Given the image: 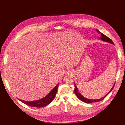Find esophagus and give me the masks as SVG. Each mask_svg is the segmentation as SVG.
I'll list each match as a JSON object with an SVG mask.
<instances>
[{
    "label": "esophagus",
    "mask_w": 125,
    "mask_h": 125,
    "mask_svg": "<svg viewBox=\"0 0 125 125\" xmlns=\"http://www.w3.org/2000/svg\"><path fill=\"white\" fill-rule=\"evenodd\" d=\"M73 72L71 70H68L66 72V75H71V74H73Z\"/></svg>",
    "instance_id": "34e87169"
}]
</instances>
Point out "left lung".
<instances>
[{
  "label": "left lung",
  "instance_id": "obj_1",
  "mask_svg": "<svg viewBox=\"0 0 125 125\" xmlns=\"http://www.w3.org/2000/svg\"><path fill=\"white\" fill-rule=\"evenodd\" d=\"M96 31H97L98 33L101 34V37H100V38H101V39L102 41L107 42L110 43H111V44H114V43H113V42L111 40V39H109V37H108L107 36H106L105 35H104V34H103L102 33L100 32L99 31V30H96ZM115 84H114V86H113V88L111 89V90H110V91H109L104 97L101 98V99L91 100V99H86V98H85V97H84L80 93L78 92V89H77V86L75 85V84H74V93H75V95H77V96L78 97V99H79V100H81V101L84 102V103H94V102H100V101H101L102 100H103V99H104L105 97H106V96L108 95V94L109 93H110V92L112 91V90L113 89V88H114V86H115Z\"/></svg>",
  "mask_w": 125,
  "mask_h": 125
}]
</instances>
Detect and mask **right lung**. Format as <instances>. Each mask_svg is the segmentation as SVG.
Masks as SVG:
<instances>
[{
	"instance_id": "right-lung-1",
	"label": "right lung",
	"mask_w": 125,
	"mask_h": 125,
	"mask_svg": "<svg viewBox=\"0 0 125 125\" xmlns=\"http://www.w3.org/2000/svg\"><path fill=\"white\" fill-rule=\"evenodd\" d=\"M58 87V84L57 85L50 93H49V94L46 96H45L42 99L34 101H25L23 100H21L20 99H19V100L21 102H22V103H23L24 104L31 107L39 108L45 106H46L48 104L51 103L52 101V100L54 99L57 91Z\"/></svg>"
}]
</instances>
